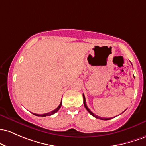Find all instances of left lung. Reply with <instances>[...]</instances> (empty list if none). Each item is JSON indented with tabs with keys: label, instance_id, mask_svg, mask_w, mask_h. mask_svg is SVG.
Instances as JSON below:
<instances>
[{
	"label": "left lung",
	"instance_id": "8db88e82",
	"mask_svg": "<svg viewBox=\"0 0 146 146\" xmlns=\"http://www.w3.org/2000/svg\"><path fill=\"white\" fill-rule=\"evenodd\" d=\"M83 104H84V106L85 108H86V109L88 110V112L90 113V114H91L92 116H93V117H94L95 118H96V119H101V120H105V121H107V120H110V119H111V118H102V117H98V116H96V114H94V113L92 112H91L90 110L88 108V107L86 105V98H85V95L83 94Z\"/></svg>",
	"mask_w": 146,
	"mask_h": 146
}]
</instances>
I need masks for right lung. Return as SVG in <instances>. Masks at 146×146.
Wrapping results in <instances>:
<instances>
[{"instance_id":"1","label":"right lung","mask_w":146,"mask_h":146,"mask_svg":"<svg viewBox=\"0 0 146 146\" xmlns=\"http://www.w3.org/2000/svg\"><path fill=\"white\" fill-rule=\"evenodd\" d=\"M62 106V101L60 102V104H59V106L57 107V108H56L54 110L52 111V112H49V113H47V114H34V113H32V114H34V115L36 116H38V117H47V116H50V115H52V114H55L56 112H58V110H59V109L60 108V107H61Z\"/></svg>"}]
</instances>
